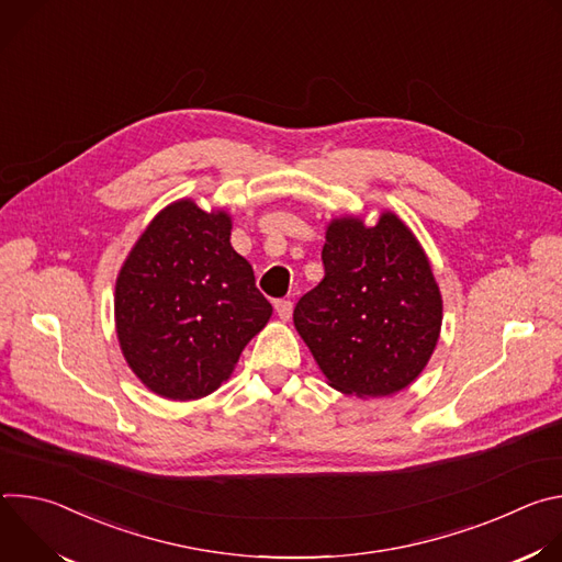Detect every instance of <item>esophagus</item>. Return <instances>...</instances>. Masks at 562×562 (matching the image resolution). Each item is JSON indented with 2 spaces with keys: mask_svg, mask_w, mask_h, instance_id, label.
I'll return each instance as SVG.
<instances>
[{
  "mask_svg": "<svg viewBox=\"0 0 562 562\" xmlns=\"http://www.w3.org/2000/svg\"><path fill=\"white\" fill-rule=\"evenodd\" d=\"M276 313H278V317L280 319H284V323H286V319L291 317V313H293V302L291 300H276Z\"/></svg>",
  "mask_w": 562,
  "mask_h": 562,
  "instance_id": "34e87169",
  "label": "esophagus"
}]
</instances>
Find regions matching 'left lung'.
<instances>
[{"label": "left lung", "mask_w": 562, "mask_h": 562, "mask_svg": "<svg viewBox=\"0 0 562 562\" xmlns=\"http://www.w3.org/2000/svg\"><path fill=\"white\" fill-rule=\"evenodd\" d=\"M323 265L325 278L300 297L293 325L329 386L358 397L409 386L442 327V295L418 237L391 211L373 226L334 217Z\"/></svg>", "instance_id": "8db88e82"}]
</instances>
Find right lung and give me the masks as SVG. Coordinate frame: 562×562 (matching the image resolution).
Instances as JSON below:
<instances>
[{
  "label": "right lung",
  "mask_w": 562,
  "mask_h": 562,
  "mask_svg": "<svg viewBox=\"0 0 562 562\" xmlns=\"http://www.w3.org/2000/svg\"><path fill=\"white\" fill-rule=\"evenodd\" d=\"M231 215L191 198L159 211L115 282V331L131 371L167 400L226 382L273 313L251 265L231 247Z\"/></svg>",
  "instance_id": "obj_1"
}]
</instances>
